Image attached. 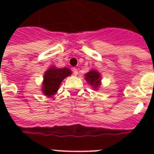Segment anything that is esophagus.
I'll list each match as a JSON object with an SVG mask.
<instances>
[{"label": "esophagus", "mask_w": 154, "mask_h": 154, "mask_svg": "<svg viewBox=\"0 0 154 154\" xmlns=\"http://www.w3.org/2000/svg\"><path fill=\"white\" fill-rule=\"evenodd\" d=\"M72 72H73V74H74L75 76H77V75L78 74V70H77V69H76V68H73V69H72Z\"/></svg>", "instance_id": "esophagus-1"}]
</instances>
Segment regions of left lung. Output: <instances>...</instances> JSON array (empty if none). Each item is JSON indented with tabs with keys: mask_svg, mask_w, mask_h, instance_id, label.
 <instances>
[{
	"mask_svg": "<svg viewBox=\"0 0 154 154\" xmlns=\"http://www.w3.org/2000/svg\"><path fill=\"white\" fill-rule=\"evenodd\" d=\"M85 80L94 90H97L101 85V75L96 69H90L85 74Z\"/></svg>",
	"mask_w": 154,
	"mask_h": 154,
	"instance_id": "obj_1",
	"label": "left lung"
}]
</instances>
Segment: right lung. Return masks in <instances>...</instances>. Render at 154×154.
Masks as SVG:
<instances>
[{
  "label": "right lung",
  "instance_id": "obj_1",
  "mask_svg": "<svg viewBox=\"0 0 154 154\" xmlns=\"http://www.w3.org/2000/svg\"><path fill=\"white\" fill-rule=\"evenodd\" d=\"M72 74V71L65 67L60 69L51 66L45 72L42 82V91L44 95L51 97L57 93L61 82L65 78Z\"/></svg>",
  "mask_w": 154,
  "mask_h": 154
}]
</instances>
